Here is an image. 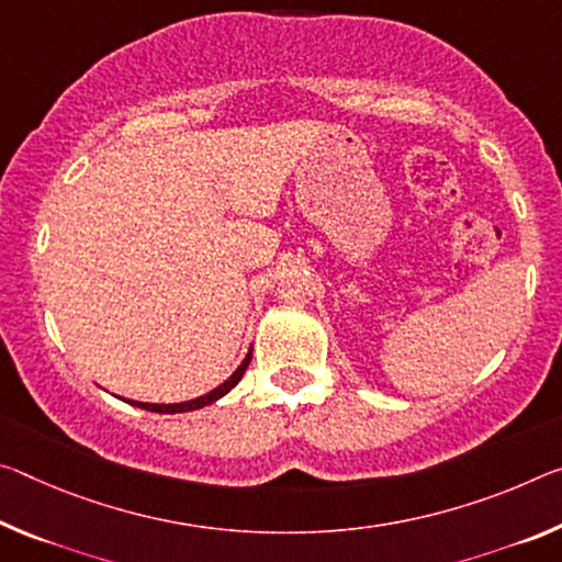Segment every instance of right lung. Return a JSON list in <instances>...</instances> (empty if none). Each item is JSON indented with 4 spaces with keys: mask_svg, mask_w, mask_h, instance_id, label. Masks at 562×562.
I'll return each mask as SVG.
<instances>
[{
    "mask_svg": "<svg viewBox=\"0 0 562 562\" xmlns=\"http://www.w3.org/2000/svg\"><path fill=\"white\" fill-rule=\"evenodd\" d=\"M249 360H252V352H247V358H245V360H243V364H239V368L233 372V378L222 382V385L212 390V393L202 395V397H198V400H190V403H177V405H153V403H137V400H132V405H137V407H142V409H153V413H172V415H175V413H190V409H200V407H204V405L215 403V400H220L222 395H227L229 390H233V387L237 385V382L243 380V375H245V370H247Z\"/></svg>",
    "mask_w": 562,
    "mask_h": 562,
    "instance_id": "1",
    "label": "right lung"
}]
</instances>
